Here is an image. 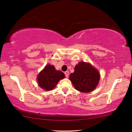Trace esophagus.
<instances>
[{"label": "esophagus", "mask_w": 132, "mask_h": 132, "mask_svg": "<svg viewBox=\"0 0 132 132\" xmlns=\"http://www.w3.org/2000/svg\"><path fill=\"white\" fill-rule=\"evenodd\" d=\"M69 73L68 71H65V72H64V75H65L66 77L67 78H68V77H69Z\"/></svg>", "instance_id": "1"}]
</instances>
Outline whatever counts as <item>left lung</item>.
Masks as SVG:
<instances>
[{
	"label": "left lung",
	"mask_w": 132,
	"mask_h": 132,
	"mask_svg": "<svg viewBox=\"0 0 132 132\" xmlns=\"http://www.w3.org/2000/svg\"><path fill=\"white\" fill-rule=\"evenodd\" d=\"M69 79L76 90L88 93L96 88L100 79L99 71L90 63L80 62L75 66L74 73H71Z\"/></svg>",
	"instance_id": "obj_1"
}]
</instances>
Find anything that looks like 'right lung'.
I'll return each mask as SVG.
<instances>
[{"instance_id":"add662e5","label":"right lung","mask_w":132,"mask_h":132,"mask_svg":"<svg viewBox=\"0 0 132 132\" xmlns=\"http://www.w3.org/2000/svg\"><path fill=\"white\" fill-rule=\"evenodd\" d=\"M64 77L62 71L56 70L54 66L48 64L38 75L37 80L40 87L46 91H50Z\"/></svg>"}]
</instances>
